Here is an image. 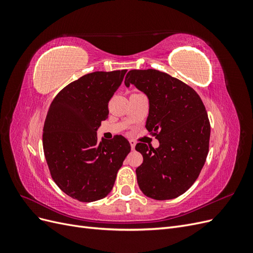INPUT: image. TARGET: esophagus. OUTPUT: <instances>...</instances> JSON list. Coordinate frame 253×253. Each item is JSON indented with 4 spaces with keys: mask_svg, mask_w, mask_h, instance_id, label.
Instances as JSON below:
<instances>
[{
    "mask_svg": "<svg viewBox=\"0 0 253 253\" xmlns=\"http://www.w3.org/2000/svg\"><path fill=\"white\" fill-rule=\"evenodd\" d=\"M128 142H129V144H131V148H132V150H134L135 145H136V142H135V140H133V139H129V140H128Z\"/></svg>",
    "mask_w": 253,
    "mask_h": 253,
    "instance_id": "esophagus-1",
    "label": "esophagus"
}]
</instances>
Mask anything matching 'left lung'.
Returning a JSON list of instances; mask_svg holds the SVG:
<instances>
[{
    "label": "left lung",
    "instance_id": "obj_1",
    "mask_svg": "<svg viewBox=\"0 0 253 253\" xmlns=\"http://www.w3.org/2000/svg\"><path fill=\"white\" fill-rule=\"evenodd\" d=\"M125 84L148 97L145 127L159 141L156 149L136 144L143 157L136 169L138 186L153 200L178 197L197 179L208 155L210 124L202 99L186 83L156 70L129 71Z\"/></svg>",
    "mask_w": 253,
    "mask_h": 253
}]
</instances>
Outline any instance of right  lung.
<instances>
[{
    "label": "right lung",
    "mask_w": 253,
    "mask_h": 253,
    "mask_svg": "<svg viewBox=\"0 0 253 253\" xmlns=\"http://www.w3.org/2000/svg\"><path fill=\"white\" fill-rule=\"evenodd\" d=\"M126 70L95 72L65 86L53 99L43 128V150L50 175L65 194L79 202L108 195L131 151L126 138L98 141L109 116V101Z\"/></svg>",
    "instance_id": "right-lung-1"
}]
</instances>
